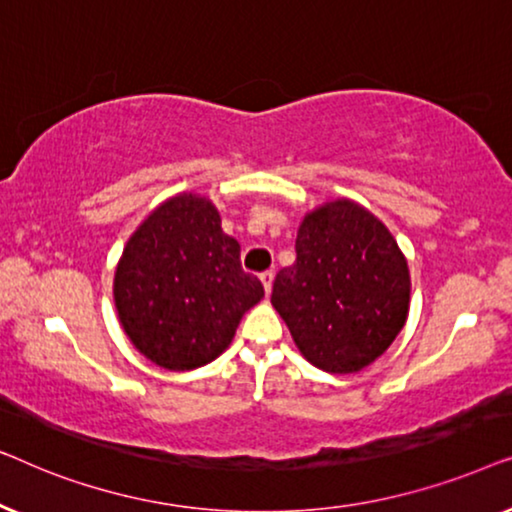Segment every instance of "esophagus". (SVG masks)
I'll use <instances>...</instances> for the list:
<instances>
[{
  "label": "esophagus",
  "instance_id": "34e87169",
  "mask_svg": "<svg viewBox=\"0 0 512 512\" xmlns=\"http://www.w3.org/2000/svg\"><path fill=\"white\" fill-rule=\"evenodd\" d=\"M261 282H263V289H265V293H270L272 291V282H275V272L272 270H265V272H261Z\"/></svg>",
  "mask_w": 512,
  "mask_h": 512
}]
</instances>
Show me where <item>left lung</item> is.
<instances>
[{
  "label": "left lung",
  "instance_id": "left-lung-1",
  "mask_svg": "<svg viewBox=\"0 0 512 512\" xmlns=\"http://www.w3.org/2000/svg\"><path fill=\"white\" fill-rule=\"evenodd\" d=\"M270 300L312 366L356 373L408 319V261L380 219L335 200L300 223L296 263L277 272Z\"/></svg>",
  "mask_w": 512,
  "mask_h": 512
}]
</instances>
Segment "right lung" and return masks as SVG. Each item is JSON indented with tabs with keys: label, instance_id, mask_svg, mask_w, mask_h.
I'll use <instances>...</instances> for the list:
<instances>
[{
	"label": "right lung",
	"instance_id": "add662e5",
	"mask_svg": "<svg viewBox=\"0 0 512 512\" xmlns=\"http://www.w3.org/2000/svg\"><path fill=\"white\" fill-rule=\"evenodd\" d=\"M118 319L139 352L167 370L214 361L242 314L263 298L242 270L240 244L207 198L177 195L135 230L116 268Z\"/></svg>",
	"mask_w": 512,
	"mask_h": 512
}]
</instances>
